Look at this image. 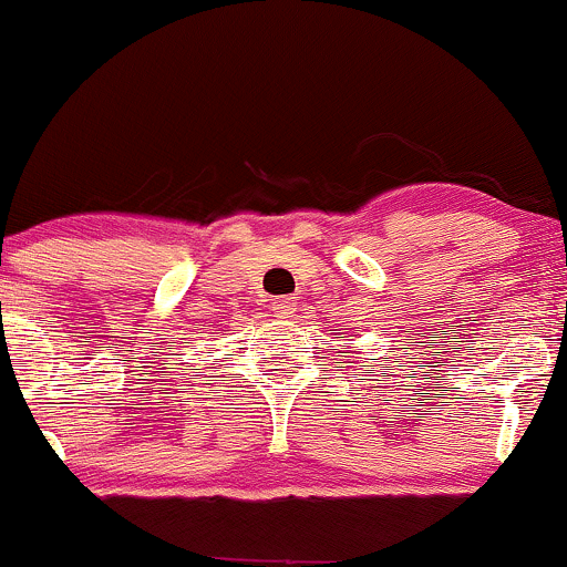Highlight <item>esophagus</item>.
<instances>
[{
	"label": "esophagus",
	"instance_id": "esophagus-1",
	"mask_svg": "<svg viewBox=\"0 0 567 567\" xmlns=\"http://www.w3.org/2000/svg\"><path fill=\"white\" fill-rule=\"evenodd\" d=\"M271 311H275L277 317H292V311H296V298H277L275 303H271Z\"/></svg>",
	"mask_w": 567,
	"mask_h": 567
}]
</instances>
